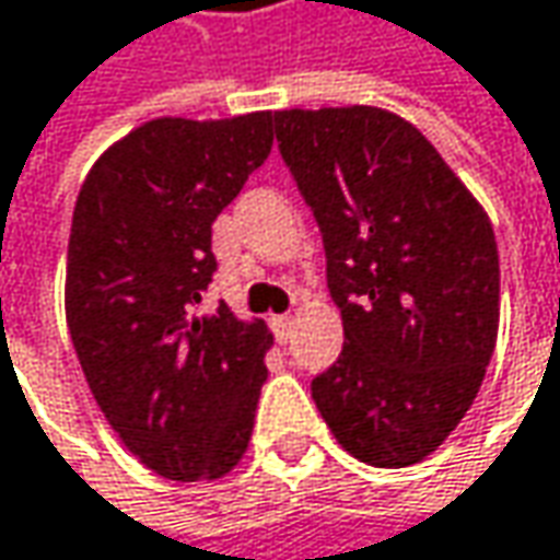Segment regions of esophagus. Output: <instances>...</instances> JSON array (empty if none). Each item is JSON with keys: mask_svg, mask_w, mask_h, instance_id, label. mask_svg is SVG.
<instances>
[{"mask_svg": "<svg viewBox=\"0 0 560 560\" xmlns=\"http://www.w3.org/2000/svg\"><path fill=\"white\" fill-rule=\"evenodd\" d=\"M290 331H293V318H290V315H277V318H273V335H277V340L287 343Z\"/></svg>", "mask_w": 560, "mask_h": 560, "instance_id": "esophagus-1", "label": "esophagus"}]
</instances>
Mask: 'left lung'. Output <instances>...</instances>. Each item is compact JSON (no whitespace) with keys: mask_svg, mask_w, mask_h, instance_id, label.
I'll use <instances>...</instances> for the list:
<instances>
[{"mask_svg":"<svg viewBox=\"0 0 560 560\" xmlns=\"http://www.w3.org/2000/svg\"><path fill=\"white\" fill-rule=\"evenodd\" d=\"M280 155L322 229L343 318L312 398L366 465L427 459L471 408L498 343L494 229L415 124L382 107L277 110Z\"/></svg>","mask_w":560,"mask_h":560,"instance_id":"left-lung-1","label":"left lung"}]
</instances>
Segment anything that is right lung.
Wrapping results in <instances>:
<instances>
[{
    "label": "right lung",
    "instance_id": "right-lung-1",
    "mask_svg": "<svg viewBox=\"0 0 560 560\" xmlns=\"http://www.w3.org/2000/svg\"><path fill=\"white\" fill-rule=\"evenodd\" d=\"M273 114L159 117L114 142L79 190L66 322L114 433L168 481H213L248 450L270 331L200 312L213 222L273 145Z\"/></svg>",
    "mask_w": 560,
    "mask_h": 560
}]
</instances>
